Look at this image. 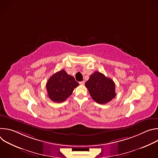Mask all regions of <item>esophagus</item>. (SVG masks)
I'll list each match as a JSON object with an SVG mask.
<instances>
[{"instance_id": "obj_1", "label": "esophagus", "mask_w": 158, "mask_h": 158, "mask_svg": "<svg viewBox=\"0 0 158 158\" xmlns=\"http://www.w3.org/2000/svg\"><path fill=\"white\" fill-rule=\"evenodd\" d=\"M84 83H85V81H81V82H79V84H81V85H84Z\"/></svg>"}]
</instances>
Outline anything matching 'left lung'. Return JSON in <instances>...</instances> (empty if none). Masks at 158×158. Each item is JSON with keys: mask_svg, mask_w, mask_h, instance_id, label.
Here are the masks:
<instances>
[{"mask_svg": "<svg viewBox=\"0 0 158 158\" xmlns=\"http://www.w3.org/2000/svg\"><path fill=\"white\" fill-rule=\"evenodd\" d=\"M85 85L94 101L99 104H106L116 96L114 81L99 72L90 76Z\"/></svg>", "mask_w": 158, "mask_h": 158, "instance_id": "left-lung-1", "label": "left lung"}]
</instances>
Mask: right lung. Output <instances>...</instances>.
<instances>
[{
	"mask_svg": "<svg viewBox=\"0 0 158 158\" xmlns=\"http://www.w3.org/2000/svg\"><path fill=\"white\" fill-rule=\"evenodd\" d=\"M79 85L73 76L67 74L62 69L55 73L48 80L46 84L48 96L55 102H64Z\"/></svg>",
	"mask_w": 158,
	"mask_h": 158,
	"instance_id": "obj_1",
	"label": "right lung"
}]
</instances>
